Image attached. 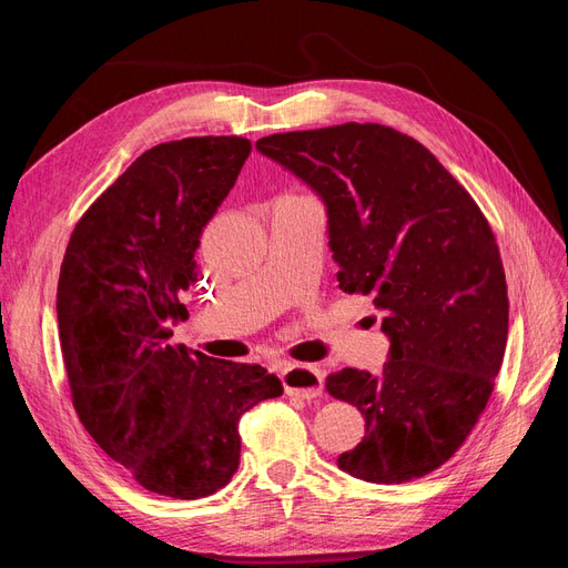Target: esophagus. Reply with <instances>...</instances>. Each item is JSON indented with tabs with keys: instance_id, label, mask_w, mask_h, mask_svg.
I'll return each mask as SVG.
<instances>
[{
	"instance_id": "34e87169",
	"label": "esophagus",
	"mask_w": 568,
	"mask_h": 568,
	"mask_svg": "<svg viewBox=\"0 0 568 568\" xmlns=\"http://www.w3.org/2000/svg\"><path fill=\"white\" fill-rule=\"evenodd\" d=\"M282 384L288 395H296L303 400H313L322 393V372L315 365H284L282 372Z\"/></svg>"
}]
</instances>
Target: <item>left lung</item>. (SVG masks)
Here are the masks:
<instances>
[{
  "mask_svg": "<svg viewBox=\"0 0 568 568\" xmlns=\"http://www.w3.org/2000/svg\"><path fill=\"white\" fill-rule=\"evenodd\" d=\"M255 149L320 194L338 288L384 313L382 372L326 376L365 417L338 467L369 484L432 474L471 434L505 357L509 298L486 215L432 151L386 125L270 134Z\"/></svg>",
  "mask_w": 568,
  "mask_h": 568,
  "instance_id": "1",
  "label": "left lung"
}]
</instances>
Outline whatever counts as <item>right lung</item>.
<instances>
[{"mask_svg":"<svg viewBox=\"0 0 568 568\" xmlns=\"http://www.w3.org/2000/svg\"><path fill=\"white\" fill-rule=\"evenodd\" d=\"M251 153L244 136L144 151L84 215L57 291L63 365L82 426L142 488L213 495L239 469V419L282 395L261 365L170 346L199 239Z\"/></svg>","mask_w":568,"mask_h":568,"instance_id":"right-lung-1","label":"right lung"}]
</instances>
